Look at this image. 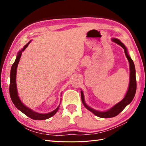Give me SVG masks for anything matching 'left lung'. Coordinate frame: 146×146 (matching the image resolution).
<instances>
[{"instance_id": "left-lung-1", "label": "left lung", "mask_w": 146, "mask_h": 146, "mask_svg": "<svg viewBox=\"0 0 146 146\" xmlns=\"http://www.w3.org/2000/svg\"><path fill=\"white\" fill-rule=\"evenodd\" d=\"M112 41L114 42H116L117 44L120 45L124 50L125 54L126 55V57L127 60H129V65H130V82H129V89L127 92V93L123 98L121 102H119V103L114 105L113 107L110 108L109 110H107L106 111H97V110H94L90 107L89 106L87 105V104L85 103V99H84V94L83 92L81 91V98L82 103L84 105V106L88 109L91 111L92 113H94L96 116H98L99 117H102V118H110L113 117L114 116H116L117 115L120 113L122 110L124 109L127 106L130 104L132 100L133 99L136 91V72H135V64L133 60H131L130 56L128 54L127 49L125 45L123 44L122 42L120 40H119L118 39L116 38H113Z\"/></svg>"}]
</instances>
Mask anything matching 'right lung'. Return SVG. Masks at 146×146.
Segmentation results:
<instances>
[{
    "label": "right lung",
    "mask_w": 146,
    "mask_h": 146,
    "mask_svg": "<svg viewBox=\"0 0 146 146\" xmlns=\"http://www.w3.org/2000/svg\"><path fill=\"white\" fill-rule=\"evenodd\" d=\"M31 41H30L27 44L23 47V49L18 52L15 63L13 64L11 66V72H10V89H9L10 95V98L13 102V103L15 105V107L19 110H20L21 112H23L24 114H25L26 116H27L31 119H34V120H45V119L50 118L52 116H54V114H55V113L57 112V111H58L59 109L60 104L55 110H54V111L50 113H48L47 114L38 113L33 111L32 110H31L29 107H26L25 105L23 104V102H22L19 99V97L18 96V93H17V91L16 77V70L17 68V65H18L19 60L21 58L22 52H23L25 48H27V47L29 46V43Z\"/></svg>",
    "instance_id": "obj_1"
}]
</instances>
